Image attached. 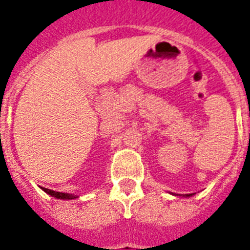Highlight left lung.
<instances>
[{
	"mask_svg": "<svg viewBox=\"0 0 250 250\" xmlns=\"http://www.w3.org/2000/svg\"><path fill=\"white\" fill-rule=\"evenodd\" d=\"M174 195H176V194H174ZM179 195H180V194H179ZM191 195H193V194H185L184 197H191Z\"/></svg>",
	"mask_w": 250,
	"mask_h": 250,
	"instance_id": "obj_1",
	"label": "left lung"
}]
</instances>
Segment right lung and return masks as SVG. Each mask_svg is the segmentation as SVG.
<instances>
[{"mask_svg": "<svg viewBox=\"0 0 250 250\" xmlns=\"http://www.w3.org/2000/svg\"><path fill=\"white\" fill-rule=\"evenodd\" d=\"M43 191H46L47 194H49L51 197H55L57 199H75L78 198V195H74V194H69V193H60V191H55V190H51V189H47V188H42Z\"/></svg>", "mask_w": 250, "mask_h": 250, "instance_id": "1", "label": "right lung"}]
</instances>
